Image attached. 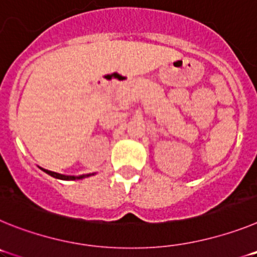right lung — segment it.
I'll return each mask as SVG.
<instances>
[{
    "instance_id": "right-lung-1",
    "label": "right lung",
    "mask_w": 257,
    "mask_h": 257,
    "mask_svg": "<svg viewBox=\"0 0 257 257\" xmlns=\"http://www.w3.org/2000/svg\"><path fill=\"white\" fill-rule=\"evenodd\" d=\"M44 170L46 174H49L50 176H54V178L56 179H60V180H76V179H83L86 178V176H90V174L88 175H81V176H67V175H61V174H58V172H54V171H49V170Z\"/></svg>"
}]
</instances>
